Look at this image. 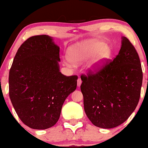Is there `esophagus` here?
Wrapping results in <instances>:
<instances>
[{"label": "esophagus", "instance_id": "34e87169", "mask_svg": "<svg viewBox=\"0 0 148 148\" xmlns=\"http://www.w3.org/2000/svg\"><path fill=\"white\" fill-rule=\"evenodd\" d=\"M81 84H82V81H81V79H79L77 80V86L78 87H80Z\"/></svg>", "mask_w": 148, "mask_h": 148}]
</instances>
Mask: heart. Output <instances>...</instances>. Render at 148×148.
Listing matches in <instances>:
<instances>
[{"mask_svg":"<svg viewBox=\"0 0 148 148\" xmlns=\"http://www.w3.org/2000/svg\"><path fill=\"white\" fill-rule=\"evenodd\" d=\"M95 56L90 64L88 69L92 72H99L106 65L112 56L111 46L103 41H92L86 44L73 47L69 50V58L67 63L72 66V62L79 63Z\"/></svg>","mask_w":148,"mask_h":148,"instance_id":"obj_1","label":"heart"}]
</instances>
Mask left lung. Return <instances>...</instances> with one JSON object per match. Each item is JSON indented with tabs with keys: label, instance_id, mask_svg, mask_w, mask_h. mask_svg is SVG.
Instances as JSON below:
<instances>
[{
	"label": "left lung",
	"instance_id": "left-lung-1",
	"mask_svg": "<svg viewBox=\"0 0 148 148\" xmlns=\"http://www.w3.org/2000/svg\"><path fill=\"white\" fill-rule=\"evenodd\" d=\"M84 110L96 127L111 129L125 122L136 108L143 72L138 53L122 37L119 53L101 70L81 76Z\"/></svg>",
	"mask_w": 148,
	"mask_h": 148
}]
</instances>
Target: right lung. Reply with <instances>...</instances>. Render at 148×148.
Returning <instances> with one entry per match:
<instances>
[{"label":"right lung","instance_id":"right-lung-1","mask_svg":"<svg viewBox=\"0 0 148 148\" xmlns=\"http://www.w3.org/2000/svg\"><path fill=\"white\" fill-rule=\"evenodd\" d=\"M60 47L48 35L30 37L21 45L9 73V95L18 118L35 130L56 125L78 76L60 72Z\"/></svg>","mask_w":148,"mask_h":148}]
</instances>
